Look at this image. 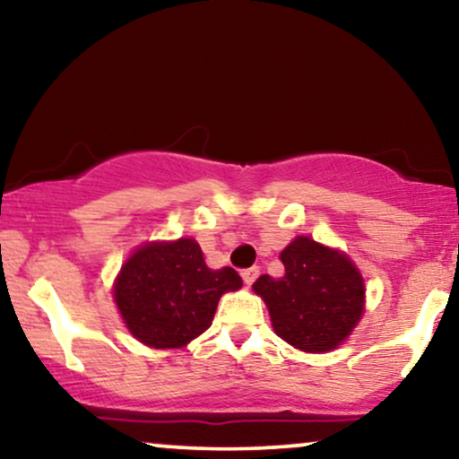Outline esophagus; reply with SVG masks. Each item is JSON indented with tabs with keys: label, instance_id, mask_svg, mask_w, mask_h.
Returning a JSON list of instances; mask_svg holds the SVG:
<instances>
[{
	"label": "esophagus",
	"instance_id": "esophagus-1",
	"mask_svg": "<svg viewBox=\"0 0 459 459\" xmlns=\"http://www.w3.org/2000/svg\"><path fill=\"white\" fill-rule=\"evenodd\" d=\"M259 273H261V269L256 267V265H253V267H248V269H244L242 272V280H244V284H253V281L259 278Z\"/></svg>",
	"mask_w": 459,
	"mask_h": 459
}]
</instances>
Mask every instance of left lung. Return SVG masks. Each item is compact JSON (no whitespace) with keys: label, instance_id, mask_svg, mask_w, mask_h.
<instances>
[{"label":"left lung","instance_id":"1","mask_svg":"<svg viewBox=\"0 0 459 459\" xmlns=\"http://www.w3.org/2000/svg\"><path fill=\"white\" fill-rule=\"evenodd\" d=\"M284 275L263 273L255 292L265 300L275 334L292 347L324 353L351 334L363 313V278L349 256L299 236L280 255Z\"/></svg>","mask_w":459,"mask_h":459}]
</instances>
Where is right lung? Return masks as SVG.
<instances>
[{"mask_svg":"<svg viewBox=\"0 0 459 459\" xmlns=\"http://www.w3.org/2000/svg\"><path fill=\"white\" fill-rule=\"evenodd\" d=\"M236 269H209L192 238L146 244L125 263L115 286L118 311L137 341L178 349L209 328L223 292L238 290Z\"/></svg>","mask_w":459,"mask_h":459,"instance_id":"right-lung-1","label":"right lung"}]
</instances>
